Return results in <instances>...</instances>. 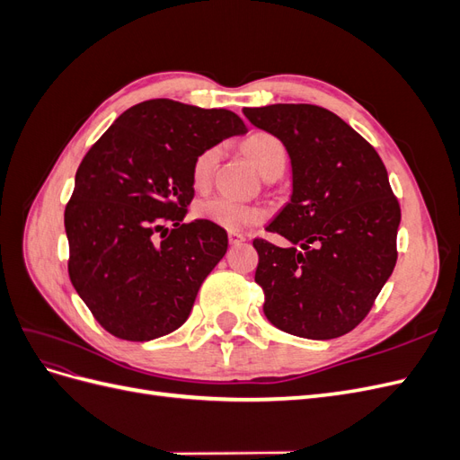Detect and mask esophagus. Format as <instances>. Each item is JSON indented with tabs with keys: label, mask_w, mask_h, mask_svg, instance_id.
Here are the masks:
<instances>
[{
	"label": "esophagus",
	"mask_w": 460,
	"mask_h": 460,
	"mask_svg": "<svg viewBox=\"0 0 460 460\" xmlns=\"http://www.w3.org/2000/svg\"><path fill=\"white\" fill-rule=\"evenodd\" d=\"M228 240H230L232 245H238V243L245 242V235L240 234V232H230V234H228Z\"/></svg>",
	"instance_id": "obj_1"
}]
</instances>
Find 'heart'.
I'll list each match as a JSON object with an SVG mask.
<instances>
[{"instance_id":"1","label":"heart","mask_w":460,"mask_h":460,"mask_svg":"<svg viewBox=\"0 0 460 460\" xmlns=\"http://www.w3.org/2000/svg\"><path fill=\"white\" fill-rule=\"evenodd\" d=\"M243 149L249 155V159L255 163L257 169L267 178L276 172L280 174L284 172L286 163H288V151L280 137H276L274 134H269V132H255L243 142ZM220 155H222V147L211 146L203 149L199 155L193 159L191 163L193 186L203 190L211 184ZM196 211L199 218L213 222V225L226 230H245L267 217V211H264L262 207L243 203L230 196L205 198L198 203Z\"/></svg>"}]
</instances>
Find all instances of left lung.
<instances>
[{"instance_id":"8db88e82","label":"left lung","mask_w":460,"mask_h":460,"mask_svg":"<svg viewBox=\"0 0 460 460\" xmlns=\"http://www.w3.org/2000/svg\"><path fill=\"white\" fill-rule=\"evenodd\" d=\"M280 137L294 193L267 228L289 247L255 238L264 314L291 336L332 340L363 323L397 262L401 207L376 149L332 111L311 103L245 107Z\"/></svg>"}]
</instances>
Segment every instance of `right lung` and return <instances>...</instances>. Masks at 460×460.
I'll return each mask as SVG.
<instances>
[{"label": "right lung", "mask_w": 460, "mask_h": 460, "mask_svg": "<svg viewBox=\"0 0 460 460\" xmlns=\"http://www.w3.org/2000/svg\"><path fill=\"white\" fill-rule=\"evenodd\" d=\"M243 132L228 109L149 100L124 111L82 159L65 207L68 276L115 338L149 341L188 320L228 249L225 228L184 222L191 163Z\"/></svg>", "instance_id": "1"}]
</instances>
